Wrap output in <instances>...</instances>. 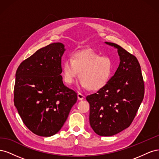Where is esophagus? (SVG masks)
I'll return each instance as SVG.
<instances>
[{"mask_svg": "<svg viewBox=\"0 0 159 159\" xmlns=\"http://www.w3.org/2000/svg\"><path fill=\"white\" fill-rule=\"evenodd\" d=\"M84 98H85V96L83 94H81L80 93H78V98L79 100H82L84 99Z\"/></svg>", "mask_w": 159, "mask_h": 159, "instance_id": "1", "label": "esophagus"}]
</instances>
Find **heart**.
I'll return each instance as SVG.
<instances>
[{"label":"heart","mask_w":159,"mask_h":159,"mask_svg":"<svg viewBox=\"0 0 159 159\" xmlns=\"http://www.w3.org/2000/svg\"><path fill=\"white\" fill-rule=\"evenodd\" d=\"M113 68V61L109 57L101 56L94 51H83L65 60L62 75L65 82L71 85L80 72L81 88L97 91L107 84L112 75Z\"/></svg>","instance_id":"obj_1"}]
</instances>
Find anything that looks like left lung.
<instances>
[{"label":"left lung","instance_id":"1","mask_svg":"<svg viewBox=\"0 0 159 159\" xmlns=\"http://www.w3.org/2000/svg\"><path fill=\"white\" fill-rule=\"evenodd\" d=\"M117 49L120 64L104 87L88 95L89 123L100 136H113L132 123L143 102L145 84L137 57L117 44L105 42Z\"/></svg>","mask_w":159,"mask_h":159}]
</instances>
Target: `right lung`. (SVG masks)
Here are the masks:
<instances>
[{"instance_id": "1", "label": "right lung", "mask_w": 159, "mask_h": 159, "mask_svg": "<svg viewBox=\"0 0 159 159\" xmlns=\"http://www.w3.org/2000/svg\"><path fill=\"white\" fill-rule=\"evenodd\" d=\"M61 43L37 50L18 66L14 103L27 128L42 137H50L64 125L78 95L64 85L61 74Z\"/></svg>"}]
</instances>
